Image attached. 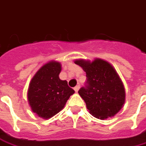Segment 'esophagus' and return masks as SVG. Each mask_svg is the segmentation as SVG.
Masks as SVG:
<instances>
[{"instance_id": "34e87169", "label": "esophagus", "mask_w": 146, "mask_h": 146, "mask_svg": "<svg viewBox=\"0 0 146 146\" xmlns=\"http://www.w3.org/2000/svg\"><path fill=\"white\" fill-rule=\"evenodd\" d=\"M79 89H80V85H77V86H76V87L74 88V90L76 91V93H77V92L79 91Z\"/></svg>"}]
</instances>
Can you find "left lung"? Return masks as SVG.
<instances>
[{
  "label": "left lung",
  "mask_w": 146,
  "mask_h": 146,
  "mask_svg": "<svg viewBox=\"0 0 146 146\" xmlns=\"http://www.w3.org/2000/svg\"><path fill=\"white\" fill-rule=\"evenodd\" d=\"M75 62L86 72L87 81L78 93L89 113L101 119L116 115L125 102V90L112 66L101 59L92 62L77 60Z\"/></svg>",
  "instance_id": "8db88e82"
}]
</instances>
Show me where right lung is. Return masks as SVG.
Masks as SVG:
<instances>
[{
	"label": "right lung",
	"mask_w": 146,
	"mask_h": 146,
	"mask_svg": "<svg viewBox=\"0 0 146 146\" xmlns=\"http://www.w3.org/2000/svg\"><path fill=\"white\" fill-rule=\"evenodd\" d=\"M61 70L59 62H48L37 71L29 84V104L32 111L43 119L51 118L58 113L75 93L66 80L59 79Z\"/></svg>",
	"instance_id": "obj_1"
}]
</instances>
